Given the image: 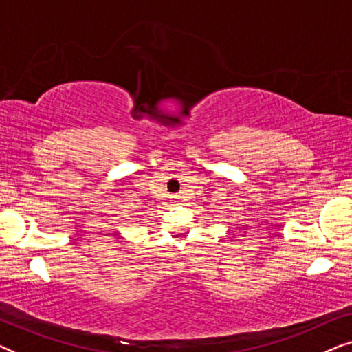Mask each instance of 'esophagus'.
<instances>
[{"instance_id":"34e87169","label":"esophagus","mask_w":352,"mask_h":352,"mask_svg":"<svg viewBox=\"0 0 352 352\" xmlns=\"http://www.w3.org/2000/svg\"><path fill=\"white\" fill-rule=\"evenodd\" d=\"M173 199H177V197H173Z\"/></svg>"}]
</instances>
